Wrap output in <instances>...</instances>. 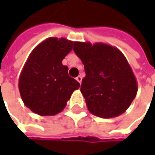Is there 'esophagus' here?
<instances>
[{
	"label": "esophagus",
	"mask_w": 155,
	"mask_h": 155,
	"mask_svg": "<svg viewBox=\"0 0 155 155\" xmlns=\"http://www.w3.org/2000/svg\"><path fill=\"white\" fill-rule=\"evenodd\" d=\"M81 80H82V77H81V76H80V75L76 77V81H77L79 82V83H80V84L81 83Z\"/></svg>",
	"instance_id": "esophagus-1"
}]
</instances>
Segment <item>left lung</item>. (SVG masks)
<instances>
[{
	"mask_svg": "<svg viewBox=\"0 0 155 155\" xmlns=\"http://www.w3.org/2000/svg\"><path fill=\"white\" fill-rule=\"evenodd\" d=\"M74 51L81 60L85 77L81 91L89 111L110 118L123 114L137 93L136 76L122 52L104 43L74 42Z\"/></svg>",
	"mask_w": 155,
	"mask_h": 155,
	"instance_id": "8db88e82",
	"label": "left lung"
}]
</instances>
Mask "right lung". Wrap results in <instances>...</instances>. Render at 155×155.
Here are the masks:
<instances>
[{"label":"right lung","mask_w":155,"mask_h":155,"mask_svg":"<svg viewBox=\"0 0 155 155\" xmlns=\"http://www.w3.org/2000/svg\"><path fill=\"white\" fill-rule=\"evenodd\" d=\"M74 42L49 38L33 49L18 78V90L24 104L40 116L63 111L80 83L68 75L63 59L72 51Z\"/></svg>","instance_id":"1"}]
</instances>
